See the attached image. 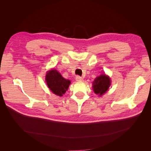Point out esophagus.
Listing matches in <instances>:
<instances>
[{"mask_svg":"<svg viewBox=\"0 0 151 151\" xmlns=\"http://www.w3.org/2000/svg\"><path fill=\"white\" fill-rule=\"evenodd\" d=\"M76 80L77 81H83V78L80 76H77L76 77Z\"/></svg>","mask_w":151,"mask_h":151,"instance_id":"34e87169","label":"esophagus"}]
</instances>
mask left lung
<instances>
[{"instance_id": "8db88e82", "label": "left lung", "mask_w": 151, "mask_h": 151, "mask_svg": "<svg viewBox=\"0 0 151 151\" xmlns=\"http://www.w3.org/2000/svg\"><path fill=\"white\" fill-rule=\"evenodd\" d=\"M111 85V80L105 74H101L93 81L92 88L95 92L100 97L106 92Z\"/></svg>"}]
</instances>
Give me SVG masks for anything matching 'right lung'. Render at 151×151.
<instances>
[{"instance_id":"1","label":"right lung","mask_w":151,"mask_h":151,"mask_svg":"<svg viewBox=\"0 0 151 151\" xmlns=\"http://www.w3.org/2000/svg\"><path fill=\"white\" fill-rule=\"evenodd\" d=\"M45 80L50 91L60 97L66 92L71 83L70 80L63 78L61 74L54 69L47 71Z\"/></svg>"}]
</instances>
